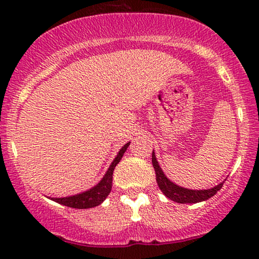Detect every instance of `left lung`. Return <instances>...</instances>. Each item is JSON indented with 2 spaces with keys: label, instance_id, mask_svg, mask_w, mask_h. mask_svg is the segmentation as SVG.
I'll use <instances>...</instances> for the list:
<instances>
[{
  "label": "left lung",
  "instance_id": "obj_1",
  "mask_svg": "<svg viewBox=\"0 0 259 259\" xmlns=\"http://www.w3.org/2000/svg\"><path fill=\"white\" fill-rule=\"evenodd\" d=\"M152 164H153L159 189L162 191V193H164L166 197L180 204H189V203L194 204V203H199V201L207 200L208 198L213 197L214 194L217 193V191L222 189L223 184H224V183H221L219 185L212 187L210 190L184 189V187L176 185V184H173L171 180L166 178V176L164 175V172H162V169L158 164L157 159H155L154 152L152 153Z\"/></svg>",
  "mask_w": 259,
  "mask_h": 259
}]
</instances>
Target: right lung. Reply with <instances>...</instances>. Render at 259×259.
<instances>
[{
	"instance_id": "right-lung-1",
	"label": "right lung",
	"mask_w": 259,
	"mask_h": 259,
	"mask_svg": "<svg viewBox=\"0 0 259 259\" xmlns=\"http://www.w3.org/2000/svg\"><path fill=\"white\" fill-rule=\"evenodd\" d=\"M128 145L130 143L123 145V147L119 151L118 155H116L114 160H113L112 165L109 166L108 171L106 172L105 177L101 179V182L99 183L97 186H94L93 189L86 191V192L76 194V196L66 197V198H53V200L59 204L65 205V206L73 207V208H91V207L100 205L102 201L106 199V197L108 196L109 192H111L113 171H114L115 166L119 164V161L121 160L122 155L126 152Z\"/></svg>"
}]
</instances>
